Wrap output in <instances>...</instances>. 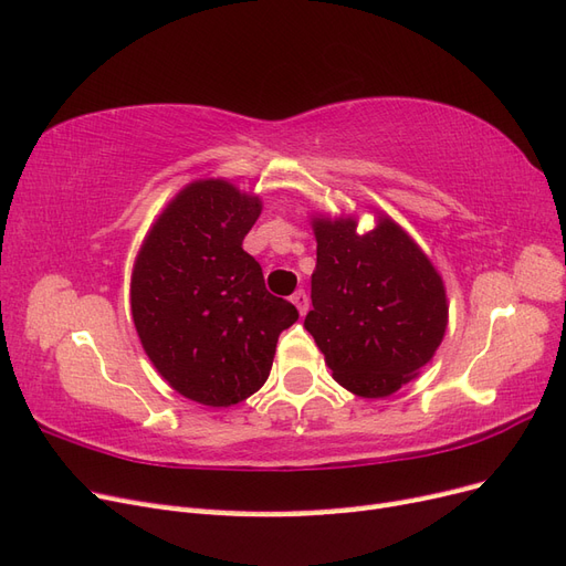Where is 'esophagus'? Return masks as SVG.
I'll list each match as a JSON object with an SVG mask.
<instances>
[{
    "label": "esophagus",
    "mask_w": 566,
    "mask_h": 566,
    "mask_svg": "<svg viewBox=\"0 0 566 566\" xmlns=\"http://www.w3.org/2000/svg\"><path fill=\"white\" fill-rule=\"evenodd\" d=\"M290 300H293V304L297 306V312H300L302 316L306 314V310H310V297H306L304 290H297V293H295L293 297H290Z\"/></svg>",
    "instance_id": "1"
}]
</instances>
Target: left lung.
<instances>
[{"mask_svg":"<svg viewBox=\"0 0 566 566\" xmlns=\"http://www.w3.org/2000/svg\"><path fill=\"white\" fill-rule=\"evenodd\" d=\"M316 269L304 328L333 378L385 399L432 361L449 325L447 287L420 245L391 217L358 233L356 217H312Z\"/></svg>","mask_w":566,"mask_h":566,"instance_id":"left-lung-1","label":"left lung"}]
</instances>
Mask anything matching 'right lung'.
<instances>
[{
  "label": "right lung",
  "mask_w": 566,
  "mask_h": 566,
  "mask_svg": "<svg viewBox=\"0 0 566 566\" xmlns=\"http://www.w3.org/2000/svg\"><path fill=\"white\" fill-rule=\"evenodd\" d=\"M262 200L227 179L186 184L153 221L132 271L136 335L181 397L229 408L260 389L300 314L264 287L243 238Z\"/></svg>",
  "instance_id": "right-lung-1"
}]
</instances>
